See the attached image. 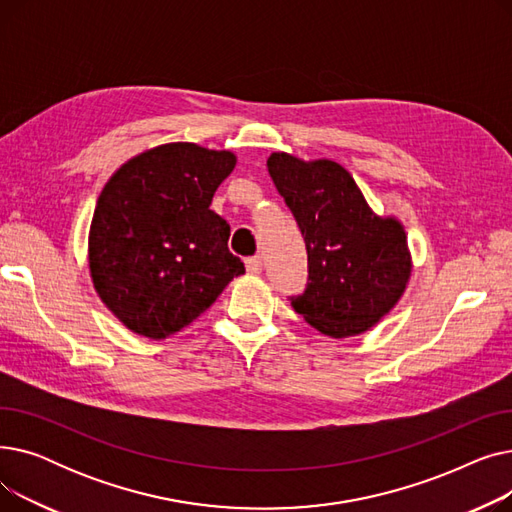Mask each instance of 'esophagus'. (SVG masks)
I'll return each instance as SVG.
<instances>
[{"label": "esophagus", "mask_w": 512, "mask_h": 512, "mask_svg": "<svg viewBox=\"0 0 512 512\" xmlns=\"http://www.w3.org/2000/svg\"><path fill=\"white\" fill-rule=\"evenodd\" d=\"M245 265H247V272L249 274H261V257H249L247 261H245Z\"/></svg>", "instance_id": "1"}]
</instances>
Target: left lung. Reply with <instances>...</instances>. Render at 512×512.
Here are the masks:
<instances>
[{
  "mask_svg": "<svg viewBox=\"0 0 512 512\" xmlns=\"http://www.w3.org/2000/svg\"><path fill=\"white\" fill-rule=\"evenodd\" d=\"M267 170L307 247L309 282L290 299L294 311L330 338L371 330L398 303L413 272L405 226L375 213L355 178L332 159L276 151Z\"/></svg>",
  "mask_w": 512,
  "mask_h": 512,
  "instance_id": "8db88e82",
  "label": "left lung"
}]
</instances>
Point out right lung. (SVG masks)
<instances>
[{
  "label": "right lung",
  "instance_id": "1",
  "mask_svg": "<svg viewBox=\"0 0 512 512\" xmlns=\"http://www.w3.org/2000/svg\"><path fill=\"white\" fill-rule=\"evenodd\" d=\"M234 166L232 151L168 143L134 155L105 182L89 230V272L130 332L149 340L180 332L245 274L228 251V222L209 209Z\"/></svg>",
  "mask_w": 512,
  "mask_h": 512
}]
</instances>
